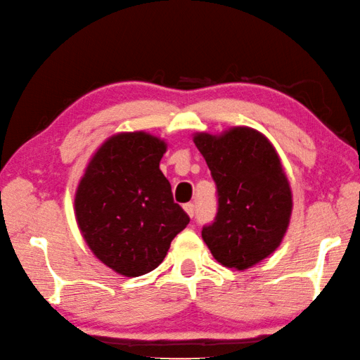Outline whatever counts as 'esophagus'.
Segmentation results:
<instances>
[{
	"label": "esophagus",
	"mask_w": 360,
	"mask_h": 360,
	"mask_svg": "<svg viewBox=\"0 0 360 360\" xmlns=\"http://www.w3.org/2000/svg\"><path fill=\"white\" fill-rule=\"evenodd\" d=\"M184 210L186 212L188 217H191V219H193V215H194V205H193L191 202L185 204V205H184Z\"/></svg>",
	"instance_id": "esophagus-1"
}]
</instances>
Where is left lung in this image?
I'll use <instances>...</instances> for the list:
<instances>
[{"mask_svg": "<svg viewBox=\"0 0 360 360\" xmlns=\"http://www.w3.org/2000/svg\"><path fill=\"white\" fill-rule=\"evenodd\" d=\"M193 141L219 191L204 243L223 266L249 269L278 250L290 225L292 188L281 158L266 135L247 126L196 132Z\"/></svg>", "mask_w": 360, "mask_h": 360, "instance_id": "1", "label": "left lung"}]
</instances>
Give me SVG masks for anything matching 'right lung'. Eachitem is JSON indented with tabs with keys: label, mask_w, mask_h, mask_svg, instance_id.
Instances as JSON below:
<instances>
[{
	"label": "right lung",
	"mask_w": 360,
	"mask_h": 360,
	"mask_svg": "<svg viewBox=\"0 0 360 360\" xmlns=\"http://www.w3.org/2000/svg\"><path fill=\"white\" fill-rule=\"evenodd\" d=\"M167 141L145 131L108 137L91 156L75 193L87 247L126 278L156 269L190 223L159 169Z\"/></svg>",
	"instance_id": "add662e5"
}]
</instances>
